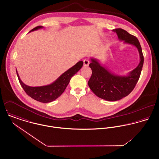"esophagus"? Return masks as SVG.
Returning <instances> with one entry per match:
<instances>
[{"label":"esophagus","instance_id":"obj_1","mask_svg":"<svg viewBox=\"0 0 159 159\" xmlns=\"http://www.w3.org/2000/svg\"><path fill=\"white\" fill-rule=\"evenodd\" d=\"M83 62H84V67H88L89 65V61L87 59H84Z\"/></svg>","mask_w":159,"mask_h":159}]
</instances>
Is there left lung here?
Listing matches in <instances>:
<instances>
[{"label":"left lung","instance_id":"8db88e82","mask_svg":"<svg viewBox=\"0 0 159 159\" xmlns=\"http://www.w3.org/2000/svg\"><path fill=\"white\" fill-rule=\"evenodd\" d=\"M113 31L117 35L119 41L124 44L135 46L139 55V63L136 68L125 75H119L103 66L100 61L91 57L89 67L92 73L88 85L97 97L109 102H115L127 96L134 90L140 76L144 63V57L140 43L136 37L122 29Z\"/></svg>","mask_w":159,"mask_h":159}]
</instances>
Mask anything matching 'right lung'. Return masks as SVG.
Listing matches in <instances>:
<instances>
[{
    "label": "right lung",
    "mask_w": 159,
    "mask_h": 159,
    "mask_svg": "<svg viewBox=\"0 0 159 159\" xmlns=\"http://www.w3.org/2000/svg\"><path fill=\"white\" fill-rule=\"evenodd\" d=\"M42 28H43V26H37L32 29L29 32ZM83 65V62L79 61L75 66L62 73L56 80H55L51 84L43 86L37 87H32L24 84L20 79L16 69V70L20 84L29 96L40 102L49 103L55 100L61 95V94L64 92L68 86L71 78L81 68Z\"/></svg>",
    "instance_id": "right-lung-1"
}]
</instances>
